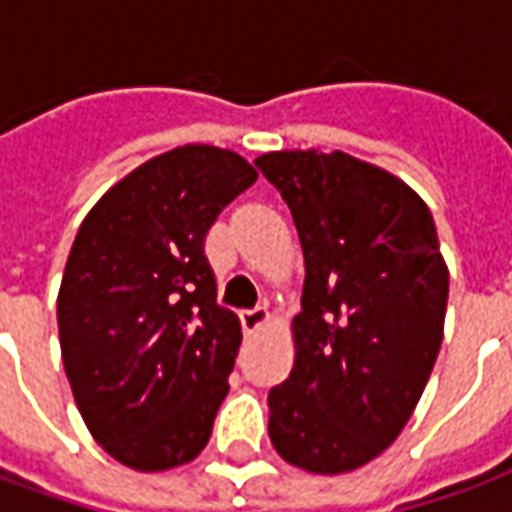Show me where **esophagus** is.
<instances>
[{
  "label": "esophagus",
  "instance_id": "esophagus-1",
  "mask_svg": "<svg viewBox=\"0 0 512 512\" xmlns=\"http://www.w3.org/2000/svg\"><path fill=\"white\" fill-rule=\"evenodd\" d=\"M238 318H241V326H244L246 334H255L260 326H266L268 310L266 307H252V310L238 312Z\"/></svg>",
  "mask_w": 512,
  "mask_h": 512
}]
</instances>
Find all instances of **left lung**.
Here are the masks:
<instances>
[{
	"mask_svg": "<svg viewBox=\"0 0 512 512\" xmlns=\"http://www.w3.org/2000/svg\"><path fill=\"white\" fill-rule=\"evenodd\" d=\"M255 164L288 202L307 268L268 436L299 469L351 472L397 439L436 365L450 290L436 224L403 180L340 150Z\"/></svg>",
	"mask_w": 512,
	"mask_h": 512,
	"instance_id": "obj_1",
	"label": "left lung"
}]
</instances>
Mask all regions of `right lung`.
Here are the masks:
<instances>
[{
	"label": "right lung",
	"mask_w": 512,
	"mask_h": 512,
	"mask_svg": "<svg viewBox=\"0 0 512 512\" xmlns=\"http://www.w3.org/2000/svg\"><path fill=\"white\" fill-rule=\"evenodd\" d=\"M255 180L233 150L175 147L106 191L76 233L62 365L93 439L136 472L183 466L211 439L241 323L216 304L205 235Z\"/></svg>",
	"instance_id": "right-lung-1"
}]
</instances>
